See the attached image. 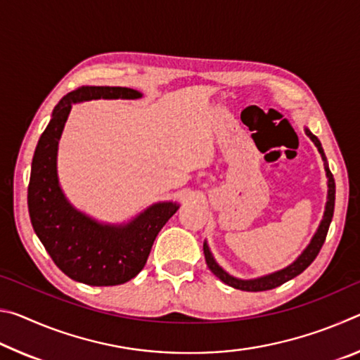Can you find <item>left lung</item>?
I'll use <instances>...</instances> for the list:
<instances>
[{
    "label": "left lung",
    "instance_id": "1",
    "mask_svg": "<svg viewBox=\"0 0 360 360\" xmlns=\"http://www.w3.org/2000/svg\"><path fill=\"white\" fill-rule=\"evenodd\" d=\"M304 133H307L308 138L311 139L316 148H318L319 154L322 157V160H324V168H326V176H327V187H328V191H327V203H326L324 216H322L321 222H319V227H318V230H316V233L313 235V238H311V241H309V245L303 249V252L298 255V257L294 262H292L290 265L284 266L283 270L268 273V275L259 276V278H252V279H240V278H235V276L229 275V273L225 271L224 268L217 264L216 259L212 257L208 243L205 241L203 243V252H205L206 265H208L210 270L214 273V275L219 279H221L222 283L229 284L230 288H235V289H240V290H246V292H260V290L275 289V288H278V285L284 284L285 281H289V279L298 276L302 271L307 270V268L311 265V262L316 259V255L319 254L322 245H324L327 231H328V227H330V222H332V217H333L335 181H333V174L330 173V169H328L327 158H326V154H324V149H322V146H321V141L308 129H304Z\"/></svg>",
    "mask_w": 360,
    "mask_h": 360
}]
</instances>
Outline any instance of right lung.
<instances>
[{"instance_id":"obj_1","label":"right lung","mask_w":360,"mask_h":360,"mask_svg":"<svg viewBox=\"0 0 360 360\" xmlns=\"http://www.w3.org/2000/svg\"><path fill=\"white\" fill-rule=\"evenodd\" d=\"M129 87L84 85L65 95L36 146L28 186V211L34 233L66 276L89 285L130 281L148 262L155 236L179 210L178 202H158L129 222L106 224L79 211L66 198L57 173L58 143L72 105L90 100H138Z\"/></svg>"}]
</instances>
